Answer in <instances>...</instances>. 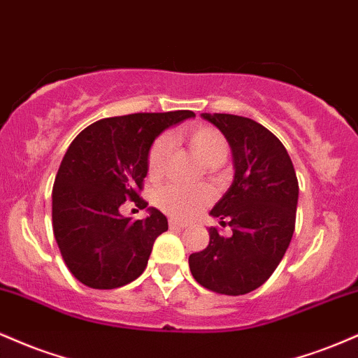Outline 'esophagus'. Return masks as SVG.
I'll return each instance as SVG.
<instances>
[{
    "label": "esophagus",
    "mask_w": 358,
    "mask_h": 358,
    "mask_svg": "<svg viewBox=\"0 0 358 358\" xmlns=\"http://www.w3.org/2000/svg\"><path fill=\"white\" fill-rule=\"evenodd\" d=\"M170 227L185 229V227H188V224H185V222H180V220H176V219H170Z\"/></svg>",
    "instance_id": "esophagus-1"
}]
</instances>
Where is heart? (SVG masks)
Instances as JSON below:
<instances>
[{
	"label": "heart",
	"instance_id": "b5f03b06",
	"mask_svg": "<svg viewBox=\"0 0 358 358\" xmlns=\"http://www.w3.org/2000/svg\"><path fill=\"white\" fill-rule=\"evenodd\" d=\"M183 138L188 146L208 166H220L229 156V143L222 131L213 126L199 124L185 129ZM168 153H170V139L159 136L151 146L148 155V173L153 178H158L163 173ZM213 193L207 185L200 187H180V185H166L156 193V203L163 210L176 217V219H192L205 205L212 202Z\"/></svg>",
	"mask_w": 358,
	"mask_h": 358
}]
</instances>
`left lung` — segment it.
I'll use <instances>...</instances> for the list:
<instances>
[{"label":"left lung","mask_w":358,"mask_h":358,"mask_svg":"<svg viewBox=\"0 0 358 358\" xmlns=\"http://www.w3.org/2000/svg\"><path fill=\"white\" fill-rule=\"evenodd\" d=\"M224 133L232 148L236 175L210 215L232 236L208 229L210 242L190 254L199 285L239 296L264 285L285 256L294 232L298 178L282 143L264 126L234 114H202Z\"/></svg>","instance_id":"left-lung-1"}]
</instances>
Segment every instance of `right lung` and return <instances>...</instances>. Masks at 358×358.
<instances>
[{
  "mask_svg": "<svg viewBox=\"0 0 358 358\" xmlns=\"http://www.w3.org/2000/svg\"><path fill=\"white\" fill-rule=\"evenodd\" d=\"M192 110L106 117L77 134L57 171L52 190L53 236L71 273L94 289H114L146 269L156 237L168 231L162 212L131 222L119 208L139 196L148 155L166 127L193 117Z\"/></svg>",
  "mask_w": 358,
  "mask_h": 358,
  "instance_id": "obj_1",
  "label": "right lung"
}]
</instances>
